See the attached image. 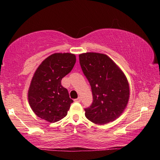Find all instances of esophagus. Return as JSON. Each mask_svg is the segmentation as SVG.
I'll return each mask as SVG.
<instances>
[{
    "mask_svg": "<svg viewBox=\"0 0 160 160\" xmlns=\"http://www.w3.org/2000/svg\"><path fill=\"white\" fill-rule=\"evenodd\" d=\"M74 101H75V102H81V98L78 97V98H76V99L74 100Z\"/></svg>",
    "mask_w": 160,
    "mask_h": 160,
    "instance_id": "esophagus-1",
    "label": "esophagus"
}]
</instances>
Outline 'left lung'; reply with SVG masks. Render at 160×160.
<instances>
[{
    "label": "left lung",
    "instance_id": "8db88e82",
    "mask_svg": "<svg viewBox=\"0 0 160 160\" xmlns=\"http://www.w3.org/2000/svg\"><path fill=\"white\" fill-rule=\"evenodd\" d=\"M79 62L93 98L91 106L84 108L85 116L97 124L114 121L124 111L130 97L126 76L106 54H81Z\"/></svg>",
    "mask_w": 160,
    "mask_h": 160
}]
</instances>
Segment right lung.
I'll return each mask as SVG.
<instances>
[{"mask_svg":"<svg viewBox=\"0 0 160 160\" xmlns=\"http://www.w3.org/2000/svg\"><path fill=\"white\" fill-rule=\"evenodd\" d=\"M76 60L73 54L55 53L37 68L28 90V100L38 117L54 123L67 115L73 100L61 80L71 71Z\"/></svg>","mask_w":160,"mask_h":160,"instance_id":"1","label":"right lung"}]
</instances>
